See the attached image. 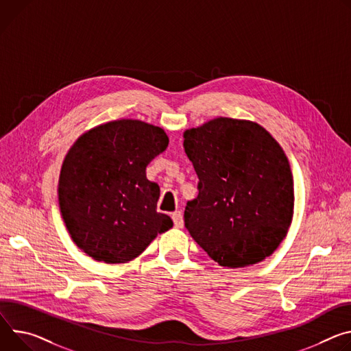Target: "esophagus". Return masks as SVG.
<instances>
[{"label":"esophagus","mask_w":351,"mask_h":351,"mask_svg":"<svg viewBox=\"0 0 351 351\" xmlns=\"http://www.w3.org/2000/svg\"><path fill=\"white\" fill-rule=\"evenodd\" d=\"M172 219H173V224L176 228H182L183 227V215L182 211L176 210L175 213H172Z\"/></svg>","instance_id":"34e87169"}]
</instances>
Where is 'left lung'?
<instances>
[{"label":"left lung","instance_id":"left-lung-1","mask_svg":"<svg viewBox=\"0 0 351 351\" xmlns=\"http://www.w3.org/2000/svg\"><path fill=\"white\" fill-rule=\"evenodd\" d=\"M184 152L199 176L184 227L224 267L262 262L278 247L294 214L293 173L262 125L218 117L184 132Z\"/></svg>","mask_w":351,"mask_h":351}]
</instances>
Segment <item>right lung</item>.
Returning a JSON list of instances; mask_svg holds the SVG:
<instances>
[{
    "label": "right lung",
    "mask_w": 351,
    "mask_h": 351,
    "mask_svg": "<svg viewBox=\"0 0 351 351\" xmlns=\"http://www.w3.org/2000/svg\"><path fill=\"white\" fill-rule=\"evenodd\" d=\"M168 143L161 127L123 119L95 127L71 147L61 167L58 202L73 241L88 256L130 262L172 228L171 217L156 211L159 186L145 175Z\"/></svg>",
    "instance_id": "add662e5"
}]
</instances>
